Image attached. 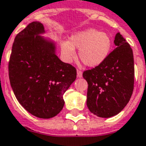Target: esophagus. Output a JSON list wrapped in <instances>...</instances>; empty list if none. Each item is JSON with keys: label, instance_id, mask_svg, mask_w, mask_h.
<instances>
[{"label": "esophagus", "instance_id": "34e87169", "mask_svg": "<svg viewBox=\"0 0 146 146\" xmlns=\"http://www.w3.org/2000/svg\"><path fill=\"white\" fill-rule=\"evenodd\" d=\"M77 75H78V77H79V78H81V77H82V72H81V70H77Z\"/></svg>", "mask_w": 146, "mask_h": 146}]
</instances>
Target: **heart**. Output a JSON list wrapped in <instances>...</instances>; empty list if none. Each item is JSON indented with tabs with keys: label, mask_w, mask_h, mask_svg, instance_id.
<instances>
[{
	"label": "heart",
	"mask_w": 146,
	"mask_h": 146,
	"mask_svg": "<svg viewBox=\"0 0 146 146\" xmlns=\"http://www.w3.org/2000/svg\"><path fill=\"white\" fill-rule=\"evenodd\" d=\"M109 35L94 29L85 30L72 36L71 42L62 41L61 52L63 58L70 62L76 56L74 48L79 49V58L89 67H95L104 62L111 49Z\"/></svg>",
	"instance_id": "b5f03b06"
}]
</instances>
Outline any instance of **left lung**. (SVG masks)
<instances>
[{"label":"left lung","mask_w":146,"mask_h":146,"mask_svg":"<svg viewBox=\"0 0 146 146\" xmlns=\"http://www.w3.org/2000/svg\"><path fill=\"white\" fill-rule=\"evenodd\" d=\"M114 43L116 48L101 64L83 72L88 84L87 106L103 118L119 113L130 100L134 88L133 49L119 33Z\"/></svg>","instance_id":"1"}]
</instances>
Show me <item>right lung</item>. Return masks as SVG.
<instances>
[{
  "label": "right lung",
  "mask_w": 146,
  "mask_h": 146,
  "mask_svg": "<svg viewBox=\"0 0 146 146\" xmlns=\"http://www.w3.org/2000/svg\"><path fill=\"white\" fill-rule=\"evenodd\" d=\"M44 27L32 22L15 37L9 79L18 102L33 116L48 119L62 110L63 94L76 79V68L55 54L54 44L39 36Z\"/></svg>",
  "instance_id": "1"
}]
</instances>
